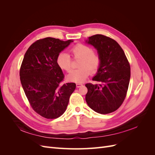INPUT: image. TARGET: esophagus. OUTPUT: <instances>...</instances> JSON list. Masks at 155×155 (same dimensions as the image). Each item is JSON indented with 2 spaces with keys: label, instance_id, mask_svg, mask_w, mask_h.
Instances as JSON below:
<instances>
[{
  "label": "esophagus",
  "instance_id": "obj_1",
  "mask_svg": "<svg viewBox=\"0 0 155 155\" xmlns=\"http://www.w3.org/2000/svg\"><path fill=\"white\" fill-rule=\"evenodd\" d=\"M82 85H83V84H81V83H76V87L78 88H79L80 87H81Z\"/></svg>",
  "mask_w": 155,
  "mask_h": 155
}]
</instances>
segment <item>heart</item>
Segmentation results:
<instances>
[{"label": "heart", "instance_id": "b5f03b06", "mask_svg": "<svg viewBox=\"0 0 155 155\" xmlns=\"http://www.w3.org/2000/svg\"><path fill=\"white\" fill-rule=\"evenodd\" d=\"M74 59H81L79 69L73 70L67 75V79L74 83H82L91 74L97 72L101 63L100 54L94 52L91 46L78 43L70 50ZM58 66L65 71H69L72 68V58L66 52H61L57 58Z\"/></svg>", "mask_w": 155, "mask_h": 155}]
</instances>
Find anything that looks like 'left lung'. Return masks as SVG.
Segmentation results:
<instances>
[{
	"mask_svg": "<svg viewBox=\"0 0 155 155\" xmlns=\"http://www.w3.org/2000/svg\"><path fill=\"white\" fill-rule=\"evenodd\" d=\"M87 43L94 46L101 63L93 81L87 83L85 100L88 105L97 113L106 114L116 110L123 104L127 92L130 67L123 49L109 37L96 34L89 37Z\"/></svg>",
	"mask_w": 155,
	"mask_h": 155,
	"instance_id": "1",
	"label": "left lung"
}]
</instances>
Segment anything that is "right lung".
Here are the masks:
<instances>
[{
    "instance_id": "right-lung-1",
    "label": "right lung",
    "mask_w": 155,
    "mask_h": 155,
    "mask_svg": "<svg viewBox=\"0 0 155 155\" xmlns=\"http://www.w3.org/2000/svg\"><path fill=\"white\" fill-rule=\"evenodd\" d=\"M72 40L46 37L33 43L24 56L20 79L34 110L47 119H55L67 109L76 83L61 84L64 76L57 63L59 53Z\"/></svg>"
}]
</instances>
